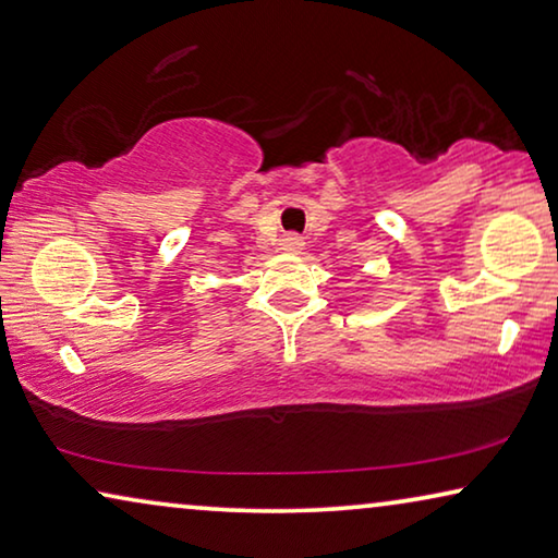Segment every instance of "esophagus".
<instances>
[{
  "instance_id": "34e87169",
  "label": "esophagus",
  "mask_w": 558,
  "mask_h": 558,
  "mask_svg": "<svg viewBox=\"0 0 558 558\" xmlns=\"http://www.w3.org/2000/svg\"><path fill=\"white\" fill-rule=\"evenodd\" d=\"M303 247H305V243H303V238H298V235H286L280 240V251H286V253H303Z\"/></svg>"
}]
</instances>
